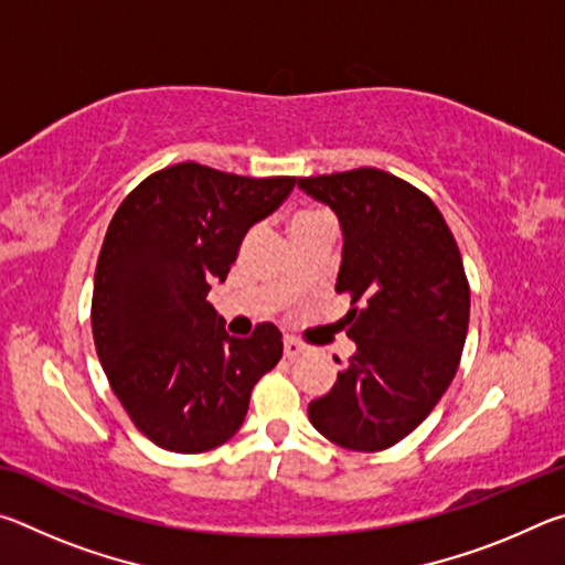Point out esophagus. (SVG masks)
I'll return each instance as SVG.
<instances>
[{
	"label": "esophagus",
	"mask_w": 565,
	"mask_h": 565,
	"mask_svg": "<svg viewBox=\"0 0 565 565\" xmlns=\"http://www.w3.org/2000/svg\"><path fill=\"white\" fill-rule=\"evenodd\" d=\"M303 351H306L303 343H299L296 339H289V337L284 339V356H286V359H296V356H299V353H303Z\"/></svg>",
	"instance_id": "1"
}]
</instances>
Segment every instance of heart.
I'll return each instance as SVG.
<instances>
[{
	"label": "heart",
	"instance_id": "b5f03b06",
	"mask_svg": "<svg viewBox=\"0 0 565 565\" xmlns=\"http://www.w3.org/2000/svg\"><path fill=\"white\" fill-rule=\"evenodd\" d=\"M317 214H311V212H299L296 214L294 218H291V226H301V224H309V222H317Z\"/></svg>",
	"mask_w": 565,
	"mask_h": 565
}]
</instances>
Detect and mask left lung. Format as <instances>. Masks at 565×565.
Masks as SVG:
<instances>
[{
	"instance_id": "1",
	"label": "left lung",
	"mask_w": 565,
	"mask_h": 565,
	"mask_svg": "<svg viewBox=\"0 0 565 565\" xmlns=\"http://www.w3.org/2000/svg\"><path fill=\"white\" fill-rule=\"evenodd\" d=\"M299 189L339 218L337 294L351 296L343 327L356 343L309 418L341 448L384 451L431 414L456 376L471 311L461 254L431 199L386 171L309 177Z\"/></svg>"
}]
</instances>
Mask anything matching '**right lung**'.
Returning <instances> with one entry per match:
<instances>
[{
    "instance_id": "obj_1",
    "label": "right lung",
    "mask_w": 565,
    "mask_h": 565,
    "mask_svg": "<svg viewBox=\"0 0 565 565\" xmlns=\"http://www.w3.org/2000/svg\"><path fill=\"white\" fill-rule=\"evenodd\" d=\"M294 184L184 161L147 177L111 218L94 274V343L129 418L167 451L228 441L254 384L281 359L274 323L228 337L206 296L224 284L248 228Z\"/></svg>"
}]
</instances>
